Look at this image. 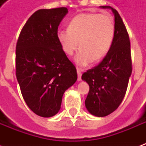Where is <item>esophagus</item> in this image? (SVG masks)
Returning a JSON list of instances; mask_svg holds the SVG:
<instances>
[{
  "label": "esophagus",
  "mask_w": 146,
  "mask_h": 146,
  "mask_svg": "<svg viewBox=\"0 0 146 146\" xmlns=\"http://www.w3.org/2000/svg\"><path fill=\"white\" fill-rule=\"evenodd\" d=\"M76 72H77V80L78 81H80L81 80V75H82V72H83V70L82 69H80V68H77L76 69Z\"/></svg>",
  "instance_id": "obj_1"
}]
</instances>
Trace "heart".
Wrapping results in <instances>:
<instances>
[{
    "label": "heart",
    "instance_id": "heart-1",
    "mask_svg": "<svg viewBox=\"0 0 146 146\" xmlns=\"http://www.w3.org/2000/svg\"><path fill=\"white\" fill-rule=\"evenodd\" d=\"M115 36V25L108 14L81 13L73 17L67 30H58V41L64 53L73 55L80 50L74 61L77 65L85 66L92 61H100L109 53Z\"/></svg>",
    "mask_w": 146,
    "mask_h": 146
}]
</instances>
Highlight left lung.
Listing matches in <instances>:
<instances>
[{
  "label": "left lung",
  "instance_id": "obj_1",
  "mask_svg": "<svg viewBox=\"0 0 146 146\" xmlns=\"http://www.w3.org/2000/svg\"><path fill=\"white\" fill-rule=\"evenodd\" d=\"M111 9L115 18V36L109 53L97 66L88 70L82 80L88 84L85 106L89 113L103 117L114 112L124 98L131 75V44L122 19L116 9Z\"/></svg>",
  "mask_w": 146,
  "mask_h": 146
}]
</instances>
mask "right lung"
I'll return each instance as SVG.
<instances>
[{
    "label": "right lung",
    "instance_id": "1",
    "mask_svg": "<svg viewBox=\"0 0 146 146\" xmlns=\"http://www.w3.org/2000/svg\"><path fill=\"white\" fill-rule=\"evenodd\" d=\"M66 8L40 9L24 25L16 44V77L27 105L42 117L61 109L64 92L77 80L76 67L58 41Z\"/></svg>",
    "mask_w": 146,
    "mask_h": 146
}]
</instances>
